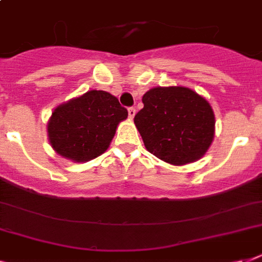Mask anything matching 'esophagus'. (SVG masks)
<instances>
[{
  "mask_svg": "<svg viewBox=\"0 0 262 262\" xmlns=\"http://www.w3.org/2000/svg\"><path fill=\"white\" fill-rule=\"evenodd\" d=\"M127 115H129V118H130V119L135 118V115H136L135 107H129V108H127Z\"/></svg>",
  "mask_w": 262,
  "mask_h": 262,
  "instance_id": "1",
  "label": "esophagus"
}]
</instances>
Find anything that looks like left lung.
<instances>
[{"label": "left lung", "mask_w": 262, "mask_h": 262, "mask_svg": "<svg viewBox=\"0 0 262 262\" xmlns=\"http://www.w3.org/2000/svg\"><path fill=\"white\" fill-rule=\"evenodd\" d=\"M143 103L135 123L152 155L174 166L205 155L215 136L207 99L186 87H156L144 94Z\"/></svg>", "instance_id": "1"}]
</instances>
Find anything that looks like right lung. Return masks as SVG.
Returning <instances> with one entry per match:
<instances>
[{
  "mask_svg": "<svg viewBox=\"0 0 262 262\" xmlns=\"http://www.w3.org/2000/svg\"><path fill=\"white\" fill-rule=\"evenodd\" d=\"M127 110L106 91H88L59 104L47 123L51 147L73 162H88L106 151Z\"/></svg>",
  "mask_w": 262,
  "mask_h": 262,
  "instance_id": "add662e5",
  "label": "right lung"
}]
</instances>
